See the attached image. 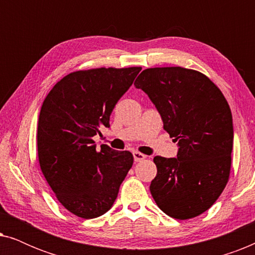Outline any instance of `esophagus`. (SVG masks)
I'll use <instances>...</instances> for the list:
<instances>
[{
  "mask_svg": "<svg viewBox=\"0 0 255 255\" xmlns=\"http://www.w3.org/2000/svg\"><path fill=\"white\" fill-rule=\"evenodd\" d=\"M145 158H146V155L142 154V153H140V152H137V151H134V152H133V159H134V161H135V162L142 161V160H144Z\"/></svg>",
  "mask_w": 255,
  "mask_h": 255,
  "instance_id": "obj_1",
  "label": "esophagus"
}]
</instances>
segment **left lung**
Segmentation results:
<instances>
[{
  "label": "left lung",
  "instance_id": "8db88e82",
  "mask_svg": "<svg viewBox=\"0 0 255 255\" xmlns=\"http://www.w3.org/2000/svg\"><path fill=\"white\" fill-rule=\"evenodd\" d=\"M179 144L177 158L156 155L149 190L169 217L184 221L207 211L229 182L232 114L221 89L203 73L183 67L144 69L134 81Z\"/></svg>",
  "mask_w": 255,
  "mask_h": 255
}]
</instances>
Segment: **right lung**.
<instances>
[{"label":"right lung","instance_id":"add662e5","mask_svg":"<svg viewBox=\"0 0 255 255\" xmlns=\"http://www.w3.org/2000/svg\"><path fill=\"white\" fill-rule=\"evenodd\" d=\"M141 67L75 71L55 83L38 120L40 169L57 200L73 215L96 218L111 208L133 163L128 151L102 145L93 137L109 128L110 115Z\"/></svg>","mask_w":255,"mask_h":255}]
</instances>
